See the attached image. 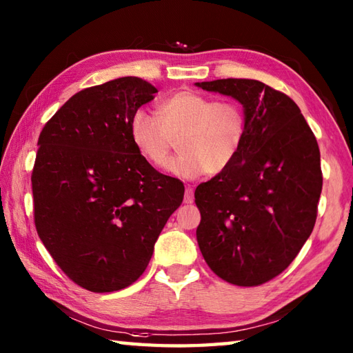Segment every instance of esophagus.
Wrapping results in <instances>:
<instances>
[{
	"label": "esophagus",
	"mask_w": 353,
	"mask_h": 353,
	"mask_svg": "<svg viewBox=\"0 0 353 353\" xmlns=\"http://www.w3.org/2000/svg\"><path fill=\"white\" fill-rule=\"evenodd\" d=\"M183 200H185V203H188V205H191L194 201V188H192V186H186Z\"/></svg>",
	"instance_id": "34e87169"
}]
</instances>
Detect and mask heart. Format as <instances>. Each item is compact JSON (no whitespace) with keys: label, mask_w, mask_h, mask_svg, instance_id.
<instances>
[{"label":"heart","mask_w":353,"mask_h":353,"mask_svg":"<svg viewBox=\"0 0 353 353\" xmlns=\"http://www.w3.org/2000/svg\"><path fill=\"white\" fill-rule=\"evenodd\" d=\"M157 117L145 109L132 115L130 139L150 167L163 168L179 142L168 171L182 179L219 174L236 159L247 132V117L234 99L211 100L196 91H179L162 100Z\"/></svg>","instance_id":"obj_1"}]
</instances>
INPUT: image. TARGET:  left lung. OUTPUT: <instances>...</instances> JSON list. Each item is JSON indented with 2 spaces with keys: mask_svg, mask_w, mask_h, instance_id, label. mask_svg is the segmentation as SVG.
Masks as SVG:
<instances>
[{
  "mask_svg": "<svg viewBox=\"0 0 353 353\" xmlns=\"http://www.w3.org/2000/svg\"><path fill=\"white\" fill-rule=\"evenodd\" d=\"M244 106L236 159L196 190L197 243L223 281L258 287L301 252L317 219L323 185L317 139L287 94L250 79L196 83Z\"/></svg>",
  "mask_w": 353,
  "mask_h": 353,
  "instance_id": "left-lung-1",
  "label": "left lung"
}]
</instances>
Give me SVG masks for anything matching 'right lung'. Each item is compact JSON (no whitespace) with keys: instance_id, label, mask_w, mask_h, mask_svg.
I'll use <instances>...</instances> for the list:
<instances>
[{"instance_id":"obj_1","label":"right lung","mask_w":353,"mask_h":353,"mask_svg":"<svg viewBox=\"0 0 353 353\" xmlns=\"http://www.w3.org/2000/svg\"><path fill=\"white\" fill-rule=\"evenodd\" d=\"M156 92L138 77L86 88L39 134L32 172L37 235L88 291L112 292L138 281L183 200V183L150 167L130 139L132 115Z\"/></svg>"}]
</instances>
